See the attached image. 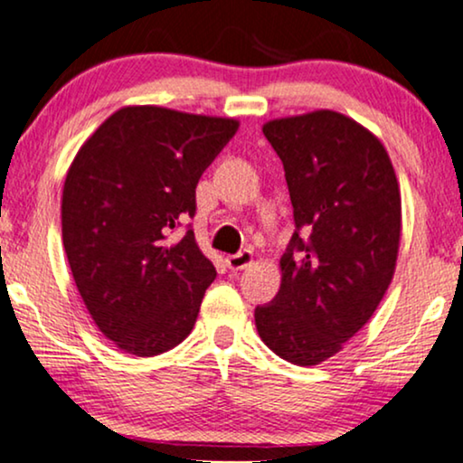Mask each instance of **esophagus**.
<instances>
[{"label":"esophagus","instance_id":"esophagus-1","mask_svg":"<svg viewBox=\"0 0 463 463\" xmlns=\"http://www.w3.org/2000/svg\"><path fill=\"white\" fill-rule=\"evenodd\" d=\"M251 262H254V254L250 250L239 251V254H232L226 259V265L231 271H241V269H248Z\"/></svg>","mask_w":463,"mask_h":463}]
</instances>
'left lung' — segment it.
I'll use <instances>...</instances> for the list:
<instances>
[{"instance_id":"left-lung-1","label":"left lung","mask_w":463,"mask_h":463,"mask_svg":"<svg viewBox=\"0 0 463 463\" xmlns=\"http://www.w3.org/2000/svg\"><path fill=\"white\" fill-rule=\"evenodd\" d=\"M262 132L284 164L297 228L256 329L282 359L318 365L372 318L393 279L400 185L383 143L335 110L267 121Z\"/></svg>"}]
</instances>
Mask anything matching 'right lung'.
I'll list each match as a JSON object with an SVG mask.
<instances>
[{"mask_svg":"<svg viewBox=\"0 0 463 463\" xmlns=\"http://www.w3.org/2000/svg\"><path fill=\"white\" fill-rule=\"evenodd\" d=\"M237 119L162 107H124L85 140L61 196L63 248L98 329L137 356L190 335L215 267L192 228L196 184L235 137Z\"/></svg>","mask_w":463,"mask_h":463,"instance_id":"obj_1","label":"right lung"}]
</instances>
